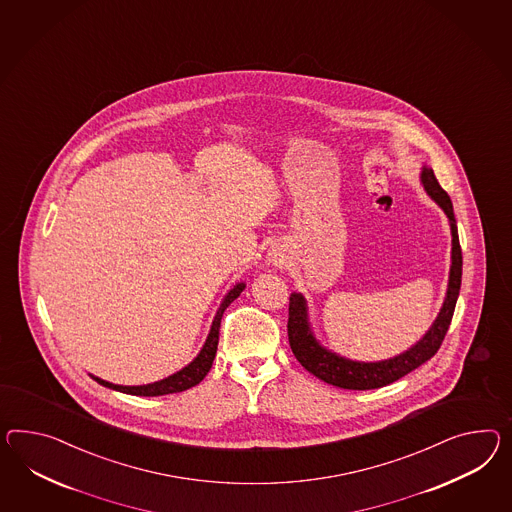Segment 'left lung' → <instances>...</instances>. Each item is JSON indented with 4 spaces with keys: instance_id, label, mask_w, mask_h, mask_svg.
I'll list each match as a JSON object with an SVG mask.
<instances>
[{
    "instance_id": "obj_1",
    "label": "left lung",
    "mask_w": 512,
    "mask_h": 512,
    "mask_svg": "<svg viewBox=\"0 0 512 512\" xmlns=\"http://www.w3.org/2000/svg\"><path fill=\"white\" fill-rule=\"evenodd\" d=\"M421 185L425 193L444 210L451 228V267L447 280L446 299L436 315L431 328L423 334L405 353L397 354L394 358H386L379 362H358L345 358L340 354L328 351L314 336V330L308 317V304L302 293H291L289 297L288 336L291 351L301 366L315 375L317 379L325 380L332 386L343 390H373L392 384L414 371L416 367L431 360L440 349L446 338L447 328L455 312V304L459 299L460 282H462V250H460L459 230L453 213V204L446 191L440 187L433 169L423 165L420 174Z\"/></svg>"
}]
</instances>
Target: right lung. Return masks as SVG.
<instances>
[{
	"mask_svg": "<svg viewBox=\"0 0 512 512\" xmlns=\"http://www.w3.org/2000/svg\"><path fill=\"white\" fill-rule=\"evenodd\" d=\"M243 289H245V282H237L236 286L224 295L223 302H221L217 314L213 317L210 334H208V338L204 341L200 353L195 356L193 362H189V364L182 367L180 371L172 373L167 379H161L158 380V382H150V384H143V386H120V384L107 382V380L94 377V375H91L92 379L96 380L98 384L105 386V388L117 390V392H122V394L143 395V397L178 394V392H184V390H189V388L197 386L198 382L208 375L211 364H213V358H215V353H217L219 328H221V319H223L224 310H226L232 302L236 301Z\"/></svg>",
	"mask_w": 512,
	"mask_h": 512,
	"instance_id": "1",
	"label": "right lung"
}]
</instances>
